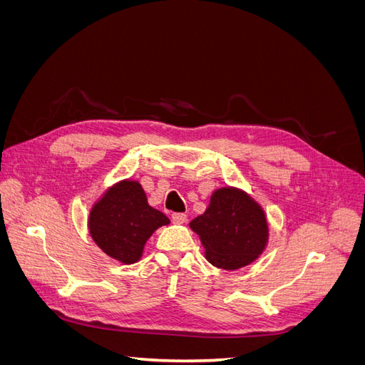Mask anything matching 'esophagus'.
Masks as SVG:
<instances>
[{"instance_id":"esophagus-1","label":"esophagus","mask_w":365,"mask_h":365,"mask_svg":"<svg viewBox=\"0 0 365 365\" xmlns=\"http://www.w3.org/2000/svg\"><path fill=\"white\" fill-rule=\"evenodd\" d=\"M172 220L175 224H184V222H187V215L185 213H173Z\"/></svg>"}]
</instances>
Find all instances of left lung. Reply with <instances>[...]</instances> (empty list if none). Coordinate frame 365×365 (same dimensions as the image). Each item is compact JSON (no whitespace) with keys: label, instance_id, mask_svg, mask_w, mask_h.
Returning <instances> with one entry per match:
<instances>
[{"label":"left lung","instance_id":"1","mask_svg":"<svg viewBox=\"0 0 365 365\" xmlns=\"http://www.w3.org/2000/svg\"><path fill=\"white\" fill-rule=\"evenodd\" d=\"M190 228L200 236L207 260L227 271L256 260L269 236L263 208L236 187L215 190L204 215L195 217Z\"/></svg>","mask_w":365,"mask_h":365}]
</instances>
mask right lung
<instances>
[{"label":"right lung","instance_id":"add662e5","mask_svg":"<svg viewBox=\"0 0 365 365\" xmlns=\"http://www.w3.org/2000/svg\"><path fill=\"white\" fill-rule=\"evenodd\" d=\"M168 224L169 217L148 204L141 184L130 180L109 187L88 217L97 247L125 264L138 262L153 231Z\"/></svg>","mask_w":365,"mask_h":365}]
</instances>
